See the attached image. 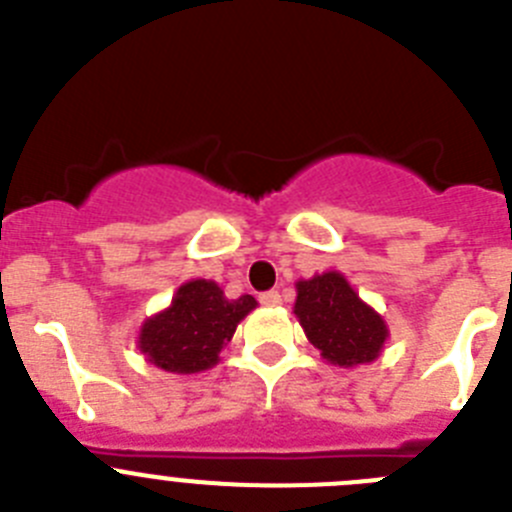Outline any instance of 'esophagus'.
<instances>
[{"label":"esophagus","instance_id":"esophagus-1","mask_svg":"<svg viewBox=\"0 0 512 512\" xmlns=\"http://www.w3.org/2000/svg\"><path fill=\"white\" fill-rule=\"evenodd\" d=\"M259 302H261V304H266V307H274V304H279V302H281V294L276 292V289H271V292H264V294H261Z\"/></svg>","mask_w":512,"mask_h":512}]
</instances>
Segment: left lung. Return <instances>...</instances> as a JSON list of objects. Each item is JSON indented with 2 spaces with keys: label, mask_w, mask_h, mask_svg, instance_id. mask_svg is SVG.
<instances>
[{
  "label": "left lung",
  "mask_w": 512,
  "mask_h": 512,
  "mask_svg": "<svg viewBox=\"0 0 512 512\" xmlns=\"http://www.w3.org/2000/svg\"><path fill=\"white\" fill-rule=\"evenodd\" d=\"M294 314L322 358L340 368L373 363L388 337L381 314L358 297L340 271L297 281Z\"/></svg>",
  "instance_id": "8db88e82"
}]
</instances>
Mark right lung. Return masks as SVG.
Wrapping results in <instances>:
<instances>
[{"instance_id": "right-lung-1", "label": "right lung", "mask_w": 512, "mask_h": 512, "mask_svg": "<svg viewBox=\"0 0 512 512\" xmlns=\"http://www.w3.org/2000/svg\"><path fill=\"white\" fill-rule=\"evenodd\" d=\"M256 307L251 294L228 299L210 279L185 281L172 304L149 317L139 330V350L167 373L190 375L218 363L238 322Z\"/></svg>"}]
</instances>
